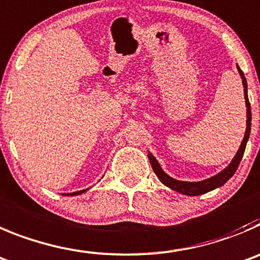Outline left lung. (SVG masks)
I'll list each match as a JSON object with an SVG mask.
<instances>
[{
  "label": "left lung",
  "instance_id": "1",
  "mask_svg": "<svg viewBox=\"0 0 260 260\" xmlns=\"http://www.w3.org/2000/svg\"><path fill=\"white\" fill-rule=\"evenodd\" d=\"M237 70H239L240 76L242 78V85H244V92H245V102H246V107H247V120H246V132H245V137L244 140L241 143V147H240L239 152L235 156V158L232 159V162L222 171V173H219L218 175L215 177L210 178V179H206L204 182H196V183H190V182H180V180H175L173 178H170L169 175H166L165 173L162 171V169L159 168L158 162L156 161V158L153 157V154L148 153V158L149 162H151L152 169H153L154 174L157 175L161 182L164 183L165 185H168L169 188L171 189L177 190V192H180L183 194H188V196H199V194H204L209 190H213L215 188L220 187V185L224 184L231 177H232L233 174L236 173L237 168H239L240 162H241L242 156H244L245 148H246V143L247 139L250 137V128H251V108H250V103H249V98H247V83H246V78L244 77V73L242 71L240 70L239 67H237Z\"/></svg>",
  "mask_w": 260,
  "mask_h": 260
}]
</instances>
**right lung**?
I'll return each instance as SVG.
<instances>
[{
    "label": "right lung",
    "mask_w": 260,
    "mask_h": 260,
    "mask_svg": "<svg viewBox=\"0 0 260 260\" xmlns=\"http://www.w3.org/2000/svg\"><path fill=\"white\" fill-rule=\"evenodd\" d=\"M82 192H85V189L78 190V192H73V193H63V194L64 196H75V194H80V193H82Z\"/></svg>",
    "instance_id": "1"
}]
</instances>
